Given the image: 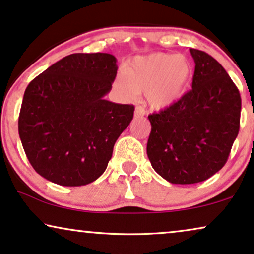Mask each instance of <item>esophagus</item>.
<instances>
[{
    "label": "esophagus",
    "mask_w": 254,
    "mask_h": 254,
    "mask_svg": "<svg viewBox=\"0 0 254 254\" xmlns=\"http://www.w3.org/2000/svg\"><path fill=\"white\" fill-rule=\"evenodd\" d=\"M145 114L146 111L142 107H136V109H134V116L136 117H143Z\"/></svg>",
    "instance_id": "34e87169"
}]
</instances>
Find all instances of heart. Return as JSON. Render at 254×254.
<instances>
[{
  "label": "heart",
  "mask_w": 254,
  "mask_h": 254,
  "mask_svg": "<svg viewBox=\"0 0 254 254\" xmlns=\"http://www.w3.org/2000/svg\"><path fill=\"white\" fill-rule=\"evenodd\" d=\"M193 73L190 60L184 55L155 53L137 56L117 76L118 89L125 97L145 92L151 109L171 107L185 94Z\"/></svg>",
  "instance_id": "1"
}]
</instances>
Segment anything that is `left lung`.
<instances>
[{"label": "left lung", "mask_w": 254, "mask_h": 254, "mask_svg": "<svg viewBox=\"0 0 254 254\" xmlns=\"http://www.w3.org/2000/svg\"><path fill=\"white\" fill-rule=\"evenodd\" d=\"M192 90L149 116L146 153L160 177L172 184H195L219 171L239 132L242 98L226 70L212 56L190 49Z\"/></svg>", "instance_id": "obj_1"}]
</instances>
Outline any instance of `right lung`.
<instances>
[{"label":"right lung","mask_w":254,"mask_h":254,"mask_svg":"<svg viewBox=\"0 0 254 254\" xmlns=\"http://www.w3.org/2000/svg\"><path fill=\"white\" fill-rule=\"evenodd\" d=\"M111 54H71L29 83L18 133L38 175L82 186L103 175L114 145L133 118V105L104 99L117 75Z\"/></svg>","instance_id":"add662e5"}]
</instances>
